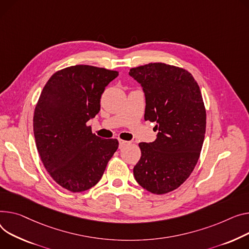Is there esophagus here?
<instances>
[{"mask_svg":"<svg viewBox=\"0 0 249 249\" xmlns=\"http://www.w3.org/2000/svg\"><path fill=\"white\" fill-rule=\"evenodd\" d=\"M130 142H128V141H125V140H119V148H123V147H125L126 145H128Z\"/></svg>","mask_w":249,"mask_h":249,"instance_id":"1","label":"esophagus"}]
</instances>
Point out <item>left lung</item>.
Instances as JSON below:
<instances>
[{
    "instance_id": "1",
    "label": "left lung",
    "mask_w": 249,
    "mask_h": 249,
    "mask_svg": "<svg viewBox=\"0 0 249 249\" xmlns=\"http://www.w3.org/2000/svg\"><path fill=\"white\" fill-rule=\"evenodd\" d=\"M145 95L144 119L156 122L154 142L139 143L136 181L147 191L165 194L189 177L199 158L206 111L197 82L186 70L164 63L130 69Z\"/></svg>"
}]
</instances>
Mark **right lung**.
I'll use <instances>...</instances> for the list:
<instances>
[{"label":"right lung","instance_id":"add662e5","mask_svg":"<svg viewBox=\"0 0 249 249\" xmlns=\"http://www.w3.org/2000/svg\"><path fill=\"white\" fill-rule=\"evenodd\" d=\"M117 76L94 66H71L53 74L40 95L33 119L37 150L49 174L71 192L96 185L118 148L117 139H102L87 126Z\"/></svg>","mask_w":249,"mask_h":249}]
</instances>
